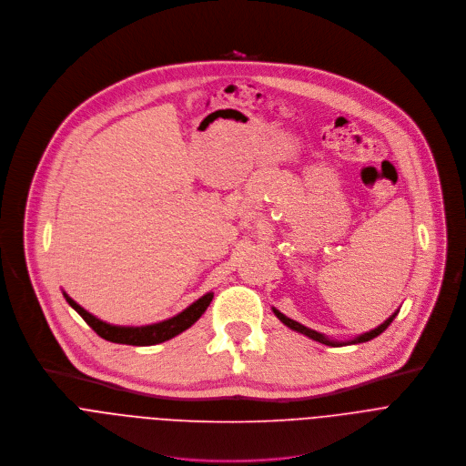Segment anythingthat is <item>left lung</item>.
I'll list each match as a JSON object with an SVG mask.
<instances>
[{
  "mask_svg": "<svg viewBox=\"0 0 466 466\" xmlns=\"http://www.w3.org/2000/svg\"><path fill=\"white\" fill-rule=\"evenodd\" d=\"M273 310V314L281 319L289 329H292V330H296V332H299V334H305V336H309L310 339H314V341H319V343H325V345H330V347H343V345H354V343H363V341H369V339H373V338H377V336H380L390 325H391V321L397 318V314H399V310H395L384 323H380L377 329H373V330H369V332H363V334H358L356 338H352V339H343V341H338V339H330L329 336H325V334H321V332H318V330H312V329H309V327H305V325H301V323H298L296 319H290L289 316H285L281 310H277L275 307L271 309Z\"/></svg>",
  "mask_w": 466,
  "mask_h": 466,
  "instance_id": "8db88e82",
  "label": "left lung"
}]
</instances>
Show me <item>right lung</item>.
I'll use <instances>...</instances> for the list:
<instances>
[{
  "mask_svg": "<svg viewBox=\"0 0 466 466\" xmlns=\"http://www.w3.org/2000/svg\"><path fill=\"white\" fill-rule=\"evenodd\" d=\"M66 301L69 303L71 309H75L82 319L96 330L101 338L112 341V343H123V345H137V347H147V345H156V343H163L167 339H172L174 336L181 334L183 330H187L189 327H193L202 314L208 310L209 303L213 301V292L204 294L200 299H197L193 305H189L185 310H181L179 314L157 321V323H150V325H141V327H125V325H112L106 323L99 318H96L93 314H89L86 309H82L76 301H73L66 292H62Z\"/></svg>",
  "mask_w": 466,
  "mask_h": 466,
  "instance_id": "right-lung-1",
  "label": "right lung"
}]
</instances>
